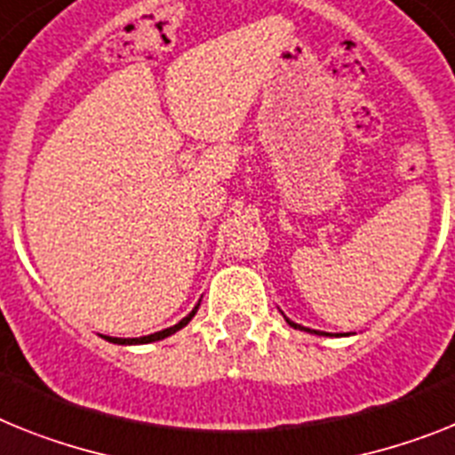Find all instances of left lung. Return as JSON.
<instances>
[{
  "instance_id": "1",
  "label": "left lung",
  "mask_w": 455,
  "mask_h": 455,
  "mask_svg": "<svg viewBox=\"0 0 455 455\" xmlns=\"http://www.w3.org/2000/svg\"><path fill=\"white\" fill-rule=\"evenodd\" d=\"M286 319V316H284ZM286 323H289V326L291 328H296V331H305V333H312V335H328V333H323V331H312V328H305V326H300V323H293L291 319H286Z\"/></svg>"
}]
</instances>
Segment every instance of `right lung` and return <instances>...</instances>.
<instances>
[{
	"label": "right lung",
	"mask_w": 455,
	"mask_h": 455,
	"mask_svg": "<svg viewBox=\"0 0 455 455\" xmlns=\"http://www.w3.org/2000/svg\"><path fill=\"white\" fill-rule=\"evenodd\" d=\"M198 305H201V300H198L196 307H194V310L189 312V315H187L185 319H180V322L175 323V326L164 328V331H156V333H152V335H143V338H110V335H101V338L108 339V342H113V345H148V342H156V339H164V338H169V335L178 333L180 328H185L187 323L192 322V316L196 315Z\"/></svg>",
	"instance_id": "1"
}]
</instances>
